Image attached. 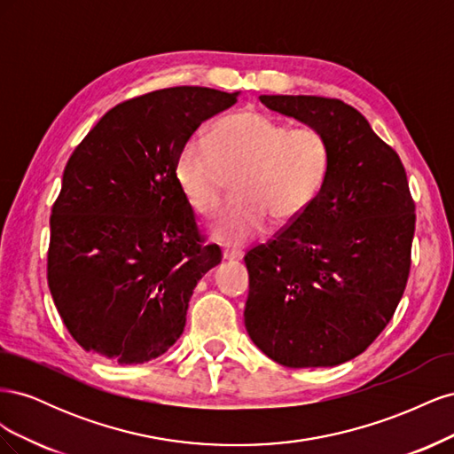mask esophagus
<instances>
[{"label": "esophagus", "instance_id": "esophagus-1", "mask_svg": "<svg viewBox=\"0 0 454 454\" xmlns=\"http://www.w3.org/2000/svg\"><path fill=\"white\" fill-rule=\"evenodd\" d=\"M222 255H223L225 261H235V259H240V257H242V252H240V250H235V248H225Z\"/></svg>", "mask_w": 454, "mask_h": 454}]
</instances>
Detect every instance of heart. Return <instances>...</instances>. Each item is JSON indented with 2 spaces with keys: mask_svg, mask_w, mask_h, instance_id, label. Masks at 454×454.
<instances>
[{
  "mask_svg": "<svg viewBox=\"0 0 454 454\" xmlns=\"http://www.w3.org/2000/svg\"><path fill=\"white\" fill-rule=\"evenodd\" d=\"M332 145L314 127H294L259 112L219 119L210 140L191 138L180 151L176 177L197 214L210 217L231 177L237 199L222 210L214 235L242 244L265 232L269 217L286 225L307 212L332 170Z\"/></svg>",
  "mask_w": 454,
  "mask_h": 454,
  "instance_id": "heart-1",
  "label": "heart"
}]
</instances>
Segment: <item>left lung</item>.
I'll use <instances>...</instances> for the list:
<instances>
[{
  "instance_id": "8db88e82",
  "label": "left lung",
  "mask_w": 454,
  "mask_h": 454,
  "mask_svg": "<svg viewBox=\"0 0 454 454\" xmlns=\"http://www.w3.org/2000/svg\"><path fill=\"white\" fill-rule=\"evenodd\" d=\"M320 129L332 170L303 215L244 261V324L270 360L333 367L360 356L400 305L411 270L415 200L400 155L352 106L322 96H259Z\"/></svg>"
}]
</instances>
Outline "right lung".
<instances>
[{"instance_id":"add662e5","label":"right lung","mask_w":454,"mask_h":454,"mask_svg":"<svg viewBox=\"0 0 454 454\" xmlns=\"http://www.w3.org/2000/svg\"><path fill=\"white\" fill-rule=\"evenodd\" d=\"M239 92L170 87L125 100L75 149L52 204L47 282L87 352L134 365L180 339L197 282L222 261L176 177L182 147Z\"/></svg>"}]
</instances>
